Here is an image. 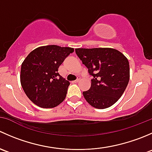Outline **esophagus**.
<instances>
[{"mask_svg": "<svg viewBox=\"0 0 152 152\" xmlns=\"http://www.w3.org/2000/svg\"><path fill=\"white\" fill-rule=\"evenodd\" d=\"M80 80H81V78H80V77H78L77 79H76V80H75L73 82H75V83H76V82H79Z\"/></svg>", "mask_w": 152, "mask_h": 152, "instance_id": "obj_1", "label": "esophagus"}]
</instances>
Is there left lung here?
Returning a JSON list of instances; mask_svg holds the SVG:
<instances>
[{"mask_svg":"<svg viewBox=\"0 0 152 152\" xmlns=\"http://www.w3.org/2000/svg\"><path fill=\"white\" fill-rule=\"evenodd\" d=\"M75 50L93 76L90 90L83 92L85 100L96 109L111 107L121 97L129 81L127 58L111 48H76Z\"/></svg>","mask_w":152,"mask_h":152,"instance_id":"obj_1","label":"left lung"}]
</instances>
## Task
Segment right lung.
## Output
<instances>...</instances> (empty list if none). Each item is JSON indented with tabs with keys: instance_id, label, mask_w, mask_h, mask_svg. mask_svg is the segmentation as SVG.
I'll use <instances>...</instances> for the list:
<instances>
[{
	"instance_id": "add662e5",
	"label": "right lung",
	"mask_w": 152,
	"mask_h": 152,
	"mask_svg": "<svg viewBox=\"0 0 152 152\" xmlns=\"http://www.w3.org/2000/svg\"><path fill=\"white\" fill-rule=\"evenodd\" d=\"M74 49L51 45L35 48L21 65L20 83L27 97L42 108H53L66 97L70 82L58 73Z\"/></svg>"
}]
</instances>
